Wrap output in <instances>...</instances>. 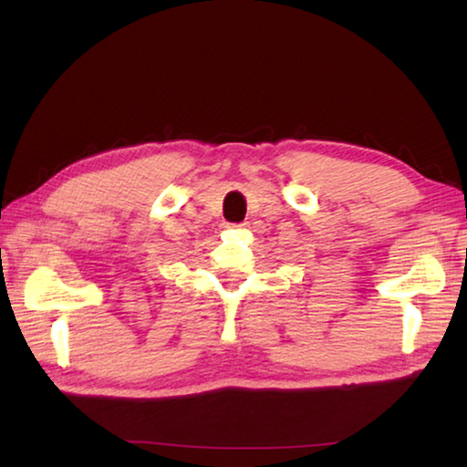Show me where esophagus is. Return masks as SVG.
<instances>
[{"mask_svg":"<svg viewBox=\"0 0 467 467\" xmlns=\"http://www.w3.org/2000/svg\"><path fill=\"white\" fill-rule=\"evenodd\" d=\"M228 226H243V224H228Z\"/></svg>","mask_w":467,"mask_h":467,"instance_id":"esophagus-1","label":"esophagus"}]
</instances>
